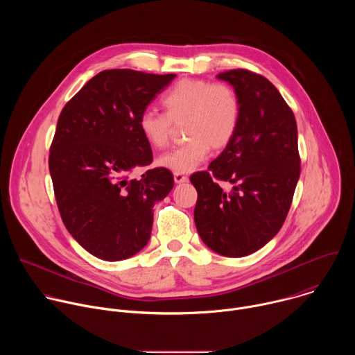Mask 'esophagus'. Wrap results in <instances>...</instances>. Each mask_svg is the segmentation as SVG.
I'll return each mask as SVG.
<instances>
[{
  "instance_id": "1",
  "label": "esophagus",
  "mask_w": 355,
  "mask_h": 355,
  "mask_svg": "<svg viewBox=\"0 0 355 355\" xmlns=\"http://www.w3.org/2000/svg\"><path fill=\"white\" fill-rule=\"evenodd\" d=\"M174 181L177 184H181V182H187L188 181V177L182 173H174Z\"/></svg>"
}]
</instances>
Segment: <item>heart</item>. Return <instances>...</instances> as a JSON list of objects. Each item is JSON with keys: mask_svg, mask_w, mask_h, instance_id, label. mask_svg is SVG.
I'll return each instance as SVG.
<instances>
[{"mask_svg": "<svg viewBox=\"0 0 355 355\" xmlns=\"http://www.w3.org/2000/svg\"><path fill=\"white\" fill-rule=\"evenodd\" d=\"M163 112L146 110L137 126L144 140L155 148H166L175 126H182L187 141L163 155L159 164L174 173H191L208 159L211 147L222 150L236 136L241 104L227 83L199 78L177 81L163 96Z\"/></svg>", "mask_w": 355, "mask_h": 355, "instance_id": "b5f03b06", "label": "heart"}]
</instances>
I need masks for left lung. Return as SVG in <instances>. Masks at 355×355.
Returning <instances> with one entry per match:
<instances>
[{
    "instance_id": "obj_1",
    "label": "left lung",
    "mask_w": 355,
    "mask_h": 355,
    "mask_svg": "<svg viewBox=\"0 0 355 355\" xmlns=\"http://www.w3.org/2000/svg\"><path fill=\"white\" fill-rule=\"evenodd\" d=\"M218 78L240 98V123L208 171L189 177L198 192L193 219L209 248L244 257L266 245L286 219L300 174L297 128L279 91L261 74L236 69Z\"/></svg>"
}]
</instances>
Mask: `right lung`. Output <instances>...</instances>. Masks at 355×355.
<instances>
[{"label":"right lung","mask_w":355,"mask_h":355,"mask_svg":"<svg viewBox=\"0 0 355 355\" xmlns=\"http://www.w3.org/2000/svg\"><path fill=\"white\" fill-rule=\"evenodd\" d=\"M174 78L104 70L62 110L49 153L56 204L69 233L101 260L119 261L140 251L151 234L155 204L174 187L164 167L132 178L153 162L139 116Z\"/></svg>","instance_id":"add662e5"}]
</instances>
